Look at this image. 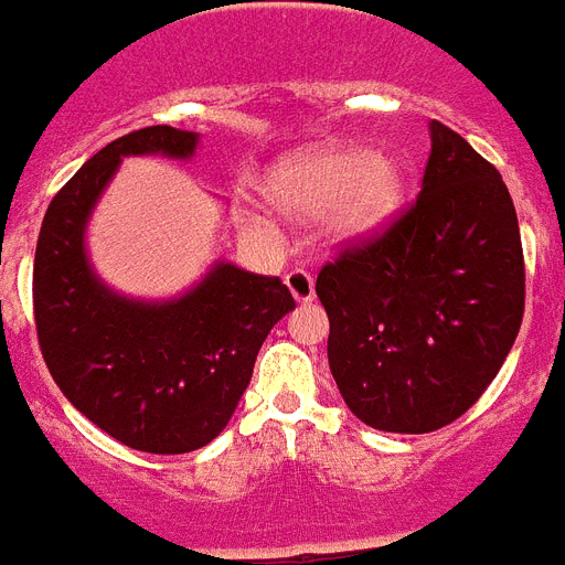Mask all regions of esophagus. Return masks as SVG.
I'll return each instance as SVG.
<instances>
[{"label":"esophagus","instance_id":"34e87169","mask_svg":"<svg viewBox=\"0 0 565 565\" xmlns=\"http://www.w3.org/2000/svg\"><path fill=\"white\" fill-rule=\"evenodd\" d=\"M284 284H287V290H290V296L296 298L298 305H310L312 298H316V284H312L307 269H292V273H287L284 275Z\"/></svg>","mask_w":565,"mask_h":565}]
</instances>
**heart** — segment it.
Returning <instances> with one entry per match:
<instances>
[{"instance_id": "heart-1", "label": "heart", "mask_w": 565, "mask_h": 565, "mask_svg": "<svg viewBox=\"0 0 565 565\" xmlns=\"http://www.w3.org/2000/svg\"><path fill=\"white\" fill-rule=\"evenodd\" d=\"M260 194L284 215H324L335 244H367L405 212V166L359 146H305L281 154L260 174Z\"/></svg>"}]
</instances>
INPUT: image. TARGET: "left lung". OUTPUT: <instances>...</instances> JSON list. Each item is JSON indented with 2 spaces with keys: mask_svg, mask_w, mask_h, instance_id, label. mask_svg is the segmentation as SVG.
I'll return each mask as SVG.
<instances>
[{
  "mask_svg": "<svg viewBox=\"0 0 565 565\" xmlns=\"http://www.w3.org/2000/svg\"><path fill=\"white\" fill-rule=\"evenodd\" d=\"M428 131L414 210L316 281L341 399L387 434H428L466 414L523 321V244L509 189L457 131L436 120Z\"/></svg>",
  "mask_w": 565,
  "mask_h": 565,
  "instance_id": "obj_1",
  "label": "left lung"
}]
</instances>
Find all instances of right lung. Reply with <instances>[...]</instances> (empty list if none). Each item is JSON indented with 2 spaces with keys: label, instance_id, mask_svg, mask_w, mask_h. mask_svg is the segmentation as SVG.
I'll list each match as a JSON object with an SVG mask.
<instances>
[{
  "label": "right lung",
  "instance_id": "right-lung-1",
  "mask_svg": "<svg viewBox=\"0 0 565 565\" xmlns=\"http://www.w3.org/2000/svg\"><path fill=\"white\" fill-rule=\"evenodd\" d=\"M198 131L149 126L99 149L51 201L33 258V316L51 376L85 419L146 454H189L230 425L255 355L296 307L278 278L217 258L172 298L99 278L88 224L126 158L192 160Z\"/></svg>",
  "mask_w": 565,
  "mask_h": 565
}]
</instances>
